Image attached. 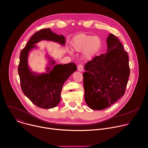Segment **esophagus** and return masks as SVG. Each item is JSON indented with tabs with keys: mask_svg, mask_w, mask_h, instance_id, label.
I'll return each instance as SVG.
<instances>
[{
	"mask_svg": "<svg viewBox=\"0 0 148 148\" xmlns=\"http://www.w3.org/2000/svg\"><path fill=\"white\" fill-rule=\"evenodd\" d=\"M77 70H78L79 71H81V72L83 71V70H84V66H83V65H82V64H79V65L78 66V67H77Z\"/></svg>",
	"mask_w": 148,
	"mask_h": 148,
	"instance_id": "1",
	"label": "esophagus"
}]
</instances>
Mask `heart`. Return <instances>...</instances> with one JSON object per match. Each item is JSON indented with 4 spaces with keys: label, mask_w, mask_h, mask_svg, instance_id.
<instances>
[{
    "label": "heart",
    "mask_w": 148,
    "mask_h": 148,
    "mask_svg": "<svg viewBox=\"0 0 148 148\" xmlns=\"http://www.w3.org/2000/svg\"><path fill=\"white\" fill-rule=\"evenodd\" d=\"M102 45L101 39L97 36L86 34L75 35L71 40V47L76 52H82L83 56L86 59H92L99 52ZM70 54L72 52L69 51Z\"/></svg>",
    "instance_id": "b5f03b06"
}]
</instances>
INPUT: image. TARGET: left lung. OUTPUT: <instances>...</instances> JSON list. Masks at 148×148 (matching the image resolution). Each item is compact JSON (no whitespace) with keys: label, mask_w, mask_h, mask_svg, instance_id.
Masks as SVG:
<instances>
[{"label":"left lung","mask_w":148,"mask_h":148,"mask_svg":"<svg viewBox=\"0 0 148 148\" xmlns=\"http://www.w3.org/2000/svg\"><path fill=\"white\" fill-rule=\"evenodd\" d=\"M107 52L87 62L83 74L85 101L92 110L110 107L125 93L130 70L127 52L119 39L110 34Z\"/></svg>","instance_id":"8db88e82"}]
</instances>
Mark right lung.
<instances>
[{"instance_id":"add662e5","label":"right lung","mask_w":148,"mask_h":148,"mask_svg":"<svg viewBox=\"0 0 148 148\" xmlns=\"http://www.w3.org/2000/svg\"><path fill=\"white\" fill-rule=\"evenodd\" d=\"M46 40L59 43L64 46L66 39L63 35H59L50 28L42 29L35 33L25 47L21 52L18 73L23 92L36 106L48 109L56 107L60 102L62 87L69 77L77 70L74 63L65 64H55V60L49 58L46 73L36 74L32 72L28 64L29 51L36 48L35 45L39 41Z\"/></svg>"}]
</instances>
